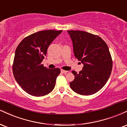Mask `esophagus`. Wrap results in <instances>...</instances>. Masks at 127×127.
Listing matches in <instances>:
<instances>
[{"label":"esophagus","mask_w":127,"mask_h":127,"mask_svg":"<svg viewBox=\"0 0 127 127\" xmlns=\"http://www.w3.org/2000/svg\"><path fill=\"white\" fill-rule=\"evenodd\" d=\"M67 72H68V71H65V70H61V73H63V74H66V73H67Z\"/></svg>","instance_id":"obj_1"}]
</instances>
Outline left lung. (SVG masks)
Here are the masks:
<instances>
[{"mask_svg":"<svg viewBox=\"0 0 127 127\" xmlns=\"http://www.w3.org/2000/svg\"><path fill=\"white\" fill-rule=\"evenodd\" d=\"M76 58L83 64L70 83L71 89L82 95H93L104 86L111 75L112 61L106 42L99 36L82 31H67Z\"/></svg>","mask_w":127,"mask_h":127,"instance_id":"obj_1","label":"left lung"}]
</instances>
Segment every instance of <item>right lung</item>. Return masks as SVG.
Returning <instances> with one entry per match:
<instances>
[{
	"label": "right lung",
	"mask_w": 127,
	"mask_h": 127,
	"mask_svg": "<svg viewBox=\"0 0 127 127\" xmlns=\"http://www.w3.org/2000/svg\"><path fill=\"white\" fill-rule=\"evenodd\" d=\"M62 31H41L20 42L15 53L13 73L23 89L34 96H42L54 89L59 68L48 69L41 64L51 42Z\"/></svg>",
	"instance_id": "1"
}]
</instances>
